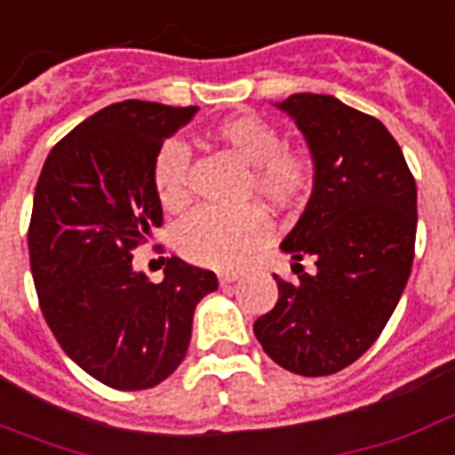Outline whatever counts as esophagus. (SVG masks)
<instances>
[{
	"instance_id": "34e87169",
	"label": "esophagus",
	"mask_w": 455,
	"mask_h": 455,
	"mask_svg": "<svg viewBox=\"0 0 455 455\" xmlns=\"http://www.w3.org/2000/svg\"><path fill=\"white\" fill-rule=\"evenodd\" d=\"M238 277H241L238 272H219V284L227 287V284H234Z\"/></svg>"
}]
</instances>
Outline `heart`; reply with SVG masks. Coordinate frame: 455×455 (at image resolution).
I'll list each match as a JSON object with an SVG mask.
<instances>
[{
    "mask_svg": "<svg viewBox=\"0 0 455 455\" xmlns=\"http://www.w3.org/2000/svg\"><path fill=\"white\" fill-rule=\"evenodd\" d=\"M217 142L251 164L245 193L258 195L277 210L294 207L311 193L315 161L308 151L291 149L282 137L255 116H234L214 127ZM190 154L180 142H166L154 161V188L166 210H180L190 200L188 188ZM272 224L267 214L248 204L241 210L224 212L202 207L178 227V251L195 265L204 267H236L270 238Z\"/></svg>",
    "mask_w": 455,
    "mask_h": 455,
    "instance_id": "1",
    "label": "heart"
}]
</instances>
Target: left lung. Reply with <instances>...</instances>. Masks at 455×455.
Instances as JSON below:
<instances>
[{"mask_svg": "<svg viewBox=\"0 0 455 455\" xmlns=\"http://www.w3.org/2000/svg\"><path fill=\"white\" fill-rule=\"evenodd\" d=\"M315 161L311 197L282 241L294 282L253 332L272 362L301 376H331L381 335L407 284L417 234V188L381 120L335 96L294 93L282 103ZM316 260L308 275L298 265Z\"/></svg>", "mask_w": 455, "mask_h": 455, "instance_id": "1", "label": "left lung"}]
</instances>
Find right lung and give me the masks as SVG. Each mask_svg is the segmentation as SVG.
<instances>
[{
	"mask_svg": "<svg viewBox=\"0 0 455 455\" xmlns=\"http://www.w3.org/2000/svg\"><path fill=\"white\" fill-rule=\"evenodd\" d=\"M195 113L113 103L52 147L36 185L28 255L40 311L65 355L110 388H154L176 371L195 306L219 287L176 255L159 284L132 267V248L164 217L156 154Z\"/></svg>",
	"mask_w": 455,
	"mask_h": 455,
	"instance_id": "1",
	"label": "right lung"
}]
</instances>
